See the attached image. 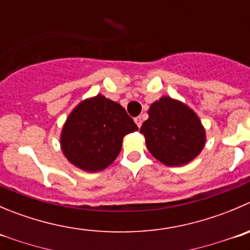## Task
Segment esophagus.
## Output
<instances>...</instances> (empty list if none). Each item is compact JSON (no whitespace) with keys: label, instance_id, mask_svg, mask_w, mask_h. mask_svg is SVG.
Instances as JSON below:
<instances>
[{"label":"esophagus","instance_id":"34e87169","mask_svg":"<svg viewBox=\"0 0 250 250\" xmlns=\"http://www.w3.org/2000/svg\"><path fill=\"white\" fill-rule=\"evenodd\" d=\"M134 120H135V123H136L137 126L141 127V125H142V118H141V116H136V118H135Z\"/></svg>","mask_w":250,"mask_h":250}]
</instances>
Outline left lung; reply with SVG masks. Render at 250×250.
<instances>
[{
  "label": "left lung",
  "instance_id": "obj_1",
  "mask_svg": "<svg viewBox=\"0 0 250 250\" xmlns=\"http://www.w3.org/2000/svg\"><path fill=\"white\" fill-rule=\"evenodd\" d=\"M148 115L140 131L154 158L167 166H183L200 153L205 130L185 104L163 97L149 106Z\"/></svg>",
  "mask_w": 250,
  "mask_h": 250
}]
</instances>
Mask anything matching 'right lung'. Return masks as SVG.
<instances>
[{
    "label": "right lung",
    "mask_w": 250,
    "mask_h": 250,
    "mask_svg": "<svg viewBox=\"0 0 250 250\" xmlns=\"http://www.w3.org/2000/svg\"><path fill=\"white\" fill-rule=\"evenodd\" d=\"M137 129L123 106L98 94L70 114L61 134V147L76 167L87 172L103 170L120 153L124 136Z\"/></svg>",
    "instance_id": "right-lung-1"
}]
</instances>
